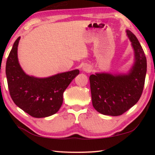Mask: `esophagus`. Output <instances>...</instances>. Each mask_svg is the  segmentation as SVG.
<instances>
[{"label": "esophagus", "instance_id": "obj_1", "mask_svg": "<svg viewBox=\"0 0 155 155\" xmlns=\"http://www.w3.org/2000/svg\"><path fill=\"white\" fill-rule=\"evenodd\" d=\"M82 70H83V71L86 72V73H90L92 71V68H91V67L90 65H84L83 67H82Z\"/></svg>", "mask_w": 155, "mask_h": 155}]
</instances>
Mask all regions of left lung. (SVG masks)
Masks as SVG:
<instances>
[{
  "label": "left lung",
  "instance_id": "left-lung-1",
  "mask_svg": "<svg viewBox=\"0 0 155 155\" xmlns=\"http://www.w3.org/2000/svg\"><path fill=\"white\" fill-rule=\"evenodd\" d=\"M135 51V62L128 75L97 73L90 76L92 105L104 115L120 116L133 107L143 93L147 60L134 34L126 31Z\"/></svg>",
  "mask_w": 155,
  "mask_h": 155
}]
</instances>
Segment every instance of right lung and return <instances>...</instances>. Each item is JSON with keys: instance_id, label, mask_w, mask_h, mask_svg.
Instances as JSON below:
<instances>
[{"instance_id": "1", "label": "right lung", "mask_w": 155, "mask_h": 155, "mask_svg": "<svg viewBox=\"0 0 155 155\" xmlns=\"http://www.w3.org/2000/svg\"><path fill=\"white\" fill-rule=\"evenodd\" d=\"M20 37L15 41L6 62L5 73L10 97L14 103L31 116L44 118L56 114L63 104V94L78 70L46 78L26 75L18 59Z\"/></svg>"}]
</instances>
